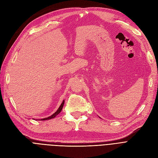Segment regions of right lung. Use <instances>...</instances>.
I'll list each match as a JSON object with an SVG mask.
<instances>
[{
    "label": "right lung",
    "instance_id": "right-lung-1",
    "mask_svg": "<svg viewBox=\"0 0 158 158\" xmlns=\"http://www.w3.org/2000/svg\"><path fill=\"white\" fill-rule=\"evenodd\" d=\"M64 100H63V102L61 103V104L60 106L59 107V108L57 109V110L53 114H52L51 116H50V117H47V118H42V119H41V120H50V119H52V118H54V117H56V116H57L58 114H59V113L61 111V110H62V109H63V106H64Z\"/></svg>",
    "mask_w": 158,
    "mask_h": 158
}]
</instances>
